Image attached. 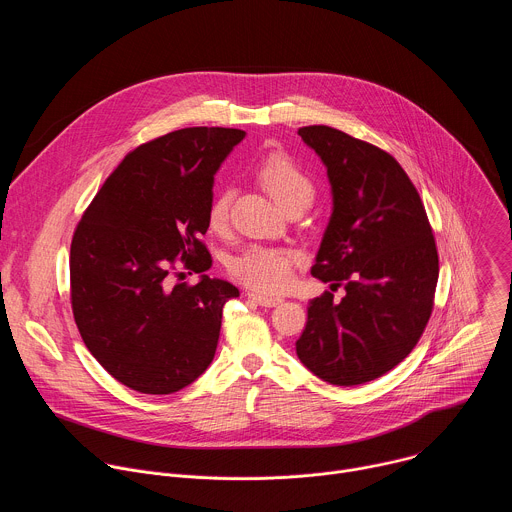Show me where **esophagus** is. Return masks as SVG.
<instances>
[{"mask_svg": "<svg viewBox=\"0 0 512 512\" xmlns=\"http://www.w3.org/2000/svg\"><path fill=\"white\" fill-rule=\"evenodd\" d=\"M253 302H257L259 306H265V308H273L277 304H281V298H275V296H265V294H259V291H249L247 294Z\"/></svg>", "mask_w": 512, "mask_h": 512, "instance_id": "1", "label": "esophagus"}]
</instances>
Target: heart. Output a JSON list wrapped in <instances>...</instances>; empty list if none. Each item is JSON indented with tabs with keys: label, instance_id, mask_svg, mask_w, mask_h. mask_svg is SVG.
Returning a JSON list of instances; mask_svg holds the SVG:
<instances>
[{
	"label": "heart",
	"instance_id": "obj_1",
	"mask_svg": "<svg viewBox=\"0 0 512 512\" xmlns=\"http://www.w3.org/2000/svg\"><path fill=\"white\" fill-rule=\"evenodd\" d=\"M257 178L283 210L289 206L308 208L316 194L308 174L285 154L267 156L257 168ZM231 200V188L218 190L212 198L208 206V223L212 229H223L227 225ZM298 259L300 255L291 249L251 245L231 261V273L257 291L275 294L291 281Z\"/></svg>",
	"mask_w": 512,
	"mask_h": 512
}]
</instances>
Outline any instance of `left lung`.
<instances>
[{
  "label": "left lung",
  "instance_id": "obj_1",
  "mask_svg": "<svg viewBox=\"0 0 512 512\" xmlns=\"http://www.w3.org/2000/svg\"><path fill=\"white\" fill-rule=\"evenodd\" d=\"M322 160L332 214L312 275L346 296L314 298L296 342L304 367L336 387L383 377L431 316L440 263L421 198L393 156L328 125L298 131Z\"/></svg>",
  "mask_w": 512,
  "mask_h": 512
}]
</instances>
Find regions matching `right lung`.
<instances>
[{"label": "right lung", "instance_id": "add662e5", "mask_svg": "<svg viewBox=\"0 0 512 512\" xmlns=\"http://www.w3.org/2000/svg\"><path fill=\"white\" fill-rule=\"evenodd\" d=\"M245 131L186 127L135 148L107 178L70 245L72 314L85 346L125 387L170 395L214 358L223 308L239 289L200 275L170 285L176 257L196 273L208 251L214 174Z\"/></svg>", "mask_w": 512, "mask_h": 512}]
</instances>
